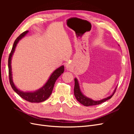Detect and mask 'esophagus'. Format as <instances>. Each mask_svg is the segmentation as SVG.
<instances>
[{
    "label": "esophagus",
    "mask_w": 134,
    "mask_h": 134,
    "mask_svg": "<svg viewBox=\"0 0 134 134\" xmlns=\"http://www.w3.org/2000/svg\"><path fill=\"white\" fill-rule=\"evenodd\" d=\"M66 69H67V70H69V71L71 70V66H70V65H67Z\"/></svg>",
    "instance_id": "1"
}]
</instances>
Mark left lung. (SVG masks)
Masks as SVG:
<instances>
[{"label": "left lung", "mask_w": 134, "mask_h": 134, "mask_svg": "<svg viewBox=\"0 0 134 134\" xmlns=\"http://www.w3.org/2000/svg\"><path fill=\"white\" fill-rule=\"evenodd\" d=\"M118 45L120 46L119 44H118ZM74 81H75V86L74 88V96L75 97L76 100H78L79 103L82 104L85 106H94V105H98L105 102V101H106L108 99H109L113 96V95L114 94L117 88V86H116L114 91H113V93H112V94L106 97V98H103L100 100H94L90 98H88V97H87L83 94V92L80 90V85H79V83L78 82V79L76 78H75Z\"/></svg>", "instance_id": "left-lung-1"}]
</instances>
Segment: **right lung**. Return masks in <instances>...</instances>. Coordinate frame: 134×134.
<instances>
[{
  "instance_id": "1",
  "label": "right lung",
  "mask_w": 134,
  "mask_h": 134,
  "mask_svg": "<svg viewBox=\"0 0 134 134\" xmlns=\"http://www.w3.org/2000/svg\"><path fill=\"white\" fill-rule=\"evenodd\" d=\"M28 31H26L23 32L22 34L20 35L15 40V41L13 43V47H12L10 54L9 56L8 59V69H9V82L10 84L14 90V91L17 93V94L24 99H25L28 102L31 103H40L43 102L46 100L48 97L51 94L52 90H53L54 86L56 80L59 77L62 75L64 71V66L62 65L59 67L58 68L55 69L53 72H52L51 74L48 78L47 82L45 83L43 86L39 88L38 90H36L35 91H22L20 90L15 86L14 84L13 77H12V59L13 56L14 52L15 51L16 46H17L18 43L22 38L28 34Z\"/></svg>"
}]
</instances>
